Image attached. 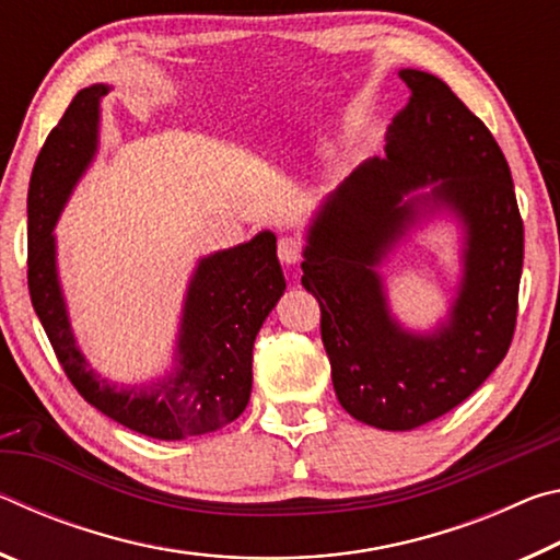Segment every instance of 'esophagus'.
<instances>
[{
  "label": "esophagus",
  "instance_id": "34e87169",
  "mask_svg": "<svg viewBox=\"0 0 560 560\" xmlns=\"http://www.w3.org/2000/svg\"><path fill=\"white\" fill-rule=\"evenodd\" d=\"M303 244L296 236H281L279 240V259L283 264H299L301 261Z\"/></svg>",
  "mask_w": 560,
  "mask_h": 560
}]
</instances>
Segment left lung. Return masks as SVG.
Segmentation results:
<instances>
[{"instance_id": "left-lung-1", "label": "left lung", "mask_w": 560, "mask_h": 560, "mask_svg": "<svg viewBox=\"0 0 560 560\" xmlns=\"http://www.w3.org/2000/svg\"><path fill=\"white\" fill-rule=\"evenodd\" d=\"M412 91L385 158L360 165L320 207L303 249V289L320 306L330 377L348 415L415 430L467 400L504 360L516 328L524 222L494 136L438 75L402 69ZM424 184L430 194L404 195ZM452 209L468 230L451 318L410 335L389 316L376 267L422 209Z\"/></svg>"}]
</instances>
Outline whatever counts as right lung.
<instances>
[{"mask_svg":"<svg viewBox=\"0 0 560 560\" xmlns=\"http://www.w3.org/2000/svg\"><path fill=\"white\" fill-rule=\"evenodd\" d=\"M108 86L79 91L34 163L30 200V293L66 377L86 402L122 428L153 440H185L222 430L244 412L252 395V348L281 299L277 236L200 259L189 279L179 320L175 371L143 387H118L89 368L75 346L56 273L54 224L71 189L98 150L101 98Z\"/></svg>","mask_w":560,"mask_h":560,"instance_id":"obj_1","label":"right lung"}]
</instances>
